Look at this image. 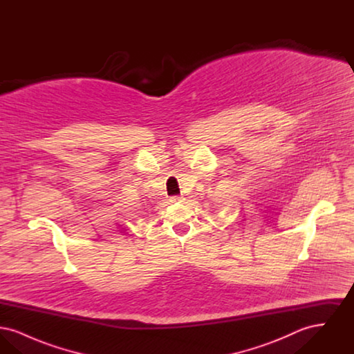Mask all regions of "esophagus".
I'll return each mask as SVG.
<instances>
[{
	"instance_id": "1",
	"label": "esophagus",
	"mask_w": 354,
	"mask_h": 354,
	"mask_svg": "<svg viewBox=\"0 0 354 354\" xmlns=\"http://www.w3.org/2000/svg\"><path fill=\"white\" fill-rule=\"evenodd\" d=\"M171 202H172V203L182 202V198H179V196H172V198H171Z\"/></svg>"
}]
</instances>
